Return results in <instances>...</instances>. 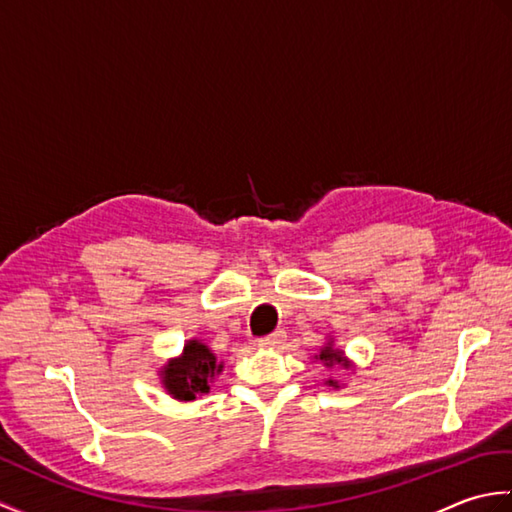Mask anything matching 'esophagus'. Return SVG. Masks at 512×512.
<instances>
[{"mask_svg": "<svg viewBox=\"0 0 512 512\" xmlns=\"http://www.w3.org/2000/svg\"><path fill=\"white\" fill-rule=\"evenodd\" d=\"M284 341H286V332L284 330H275V332L262 336V339H259L257 343L262 345V347H281V345H284Z\"/></svg>", "mask_w": 512, "mask_h": 512, "instance_id": "1", "label": "esophagus"}]
</instances>
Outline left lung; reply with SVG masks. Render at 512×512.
<instances>
[{"label":"left lung","mask_w":512,"mask_h":512,"mask_svg":"<svg viewBox=\"0 0 512 512\" xmlns=\"http://www.w3.org/2000/svg\"><path fill=\"white\" fill-rule=\"evenodd\" d=\"M319 358L321 361L328 365V367H334L336 363H341V352H336V350H332V347H323L321 350V354H319ZM328 383L332 385V387H339L334 383V380H328Z\"/></svg>","instance_id":"1"}]
</instances>
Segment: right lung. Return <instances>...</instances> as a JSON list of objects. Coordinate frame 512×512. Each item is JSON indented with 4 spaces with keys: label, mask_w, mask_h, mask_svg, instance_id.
<instances>
[{
    "label": "right lung",
    "mask_w": 512,
    "mask_h": 512,
    "mask_svg": "<svg viewBox=\"0 0 512 512\" xmlns=\"http://www.w3.org/2000/svg\"><path fill=\"white\" fill-rule=\"evenodd\" d=\"M220 369L222 365L217 363L209 347L198 341H189L184 345V354L165 367L162 383L173 398L193 400L198 394H206L211 389V378Z\"/></svg>",
    "instance_id": "obj_1"
}]
</instances>
